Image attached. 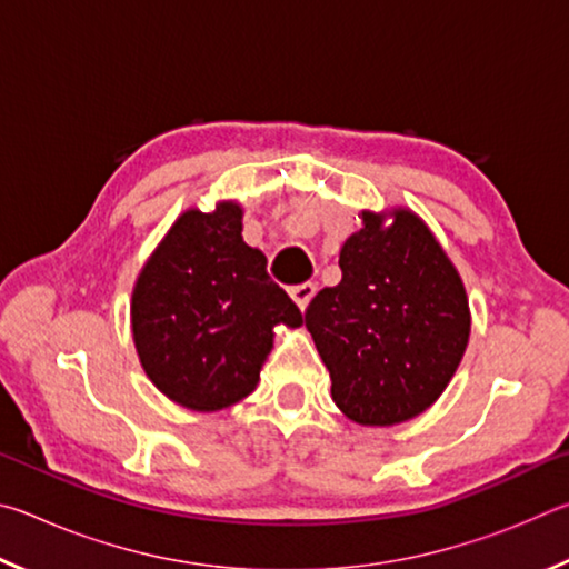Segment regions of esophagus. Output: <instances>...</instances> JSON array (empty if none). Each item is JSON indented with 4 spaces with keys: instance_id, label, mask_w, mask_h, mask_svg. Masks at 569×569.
Wrapping results in <instances>:
<instances>
[{
    "instance_id": "obj_1",
    "label": "esophagus",
    "mask_w": 569,
    "mask_h": 569,
    "mask_svg": "<svg viewBox=\"0 0 569 569\" xmlns=\"http://www.w3.org/2000/svg\"><path fill=\"white\" fill-rule=\"evenodd\" d=\"M313 296H316V283H311V281L298 283V286L291 288V298L298 303V308H301V311H306V306L311 303Z\"/></svg>"
}]
</instances>
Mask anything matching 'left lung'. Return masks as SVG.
Wrapping results in <instances>:
<instances>
[{"mask_svg": "<svg viewBox=\"0 0 569 569\" xmlns=\"http://www.w3.org/2000/svg\"><path fill=\"white\" fill-rule=\"evenodd\" d=\"M381 223L363 213L341 248V283L316 293L303 316L336 407L366 427L431 407L469 339L465 286L429 228L409 210Z\"/></svg>", "mask_w": 569, "mask_h": 569, "instance_id": "8db88e82", "label": "left lung"}]
</instances>
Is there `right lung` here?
<instances>
[{
	"label": "right lung",
	"mask_w": 569,
	"mask_h": 569,
	"mask_svg": "<svg viewBox=\"0 0 569 569\" xmlns=\"http://www.w3.org/2000/svg\"><path fill=\"white\" fill-rule=\"evenodd\" d=\"M243 210H188L168 230L132 291V336L152 383L192 411H218L256 389L273 326L303 313L243 243Z\"/></svg>",
	"instance_id": "obj_1"
}]
</instances>
